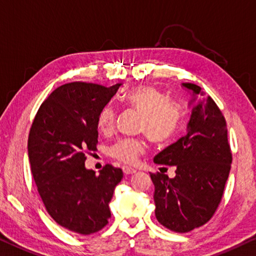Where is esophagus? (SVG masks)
Returning <instances> with one entry per match:
<instances>
[{
  "label": "esophagus",
  "mask_w": 256,
  "mask_h": 256,
  "mask_svg": "<svg viewBox=\"0 0 256 256\" xmlns=\"http://www.w3.org/2000/svg\"><path fill=\"white\" fill-rule=\"evenodd\" d=\"M123 172L125 174H133V173L136 172V170L133 168H130V166H123Z\"/></svg>",
  "instance_id": "esophagus-1"
}]
</instances>
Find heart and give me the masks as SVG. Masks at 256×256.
<instances>
[{
  "mask_svg": "<svg viewBox=\"0 0 256 256\" xmlns=\"http://www.w3.org/2000/svg\"><path fill=\"white\" fill-rule=\"evenodd\" d=\"M125 107L134 109L142 120L140 132H142L150 142L164 144L171 141L179 131L182 110L179 104L168 101V98L158 88L142 85L133 88L122 96ZM115 124V110L112 106H104L96 117V128L100 132H110ZM144 152V146L136 139H120L114 144L109 154L115 160L125 164L136 163Z\"/></svg>",
  "mask_w": 256,
  "mask_h": 256,
  "instance_id": "obj_1",
  "label": "heart"
}]
</instances>
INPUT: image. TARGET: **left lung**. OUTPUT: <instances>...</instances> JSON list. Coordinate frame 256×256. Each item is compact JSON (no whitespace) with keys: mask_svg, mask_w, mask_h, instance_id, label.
<instances>
[{"mask_svg":"<svg viewBox=\"0 0 256 256\" xmlns=\"http://www.w3.org/2000/svg\"><path fill=\"white\" fill-rule=\"evenodd\" d=\"M197 102L188 124V133L157 154L158 165L174 166L173 179L150 173L155 186L156 218L176 232H189L208 222L222 200L232 154L226 118L220 108L200 86L182 83Z\"/></svg>","mask_w":256,"mask_h":256,"instance_id":"8db88e82","label":"left lung"}]
</instances>
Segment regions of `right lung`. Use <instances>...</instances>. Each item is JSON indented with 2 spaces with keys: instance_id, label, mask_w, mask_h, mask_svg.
Returning <instances> with one entry per match:
<instances>
[{
  "instance_id": "obj_1",
  "label": "right lung",
  "mask_w": 256,
  "mask_h": 256,
  "mask_svg": "<svg viewBox=\"0 0 256 256\" xmlns=\"http://www.w3.org/2000/svg\"><path fill=\"white\" fill-rule=\"evenodd\" d=\"M120 84L72 82L56 88L40 104L28 136V157L46 212L67 230L91 234L107 226L109 202L123 171L104 165L85 168L96 150V117Z\"/></svg>"
}]
</instances>
